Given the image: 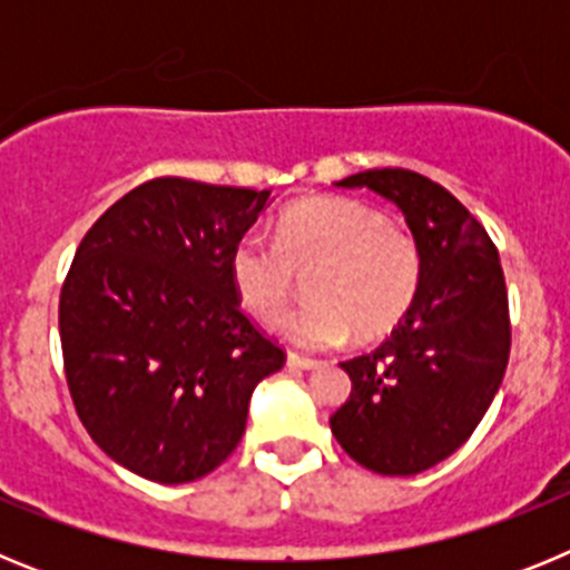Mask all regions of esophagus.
I'll use <instances>...</instances> for the list:
<instances>
[{"mask_svg":"<svg viewBox=\"0 0 570 570\" xmlns=\"http://www.w3.org/2000/svg\"><path fill=\"white\" fill-rule=\"evenodd\" d=\"M322 362L311 360V356H299V354H294V351L288 354V367H296V371H316Z\"/></svg>","mask_w":570,"mask_h":570,"instance_id":"obj_1","label":"esophagus"}]
</instances>
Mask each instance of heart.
<instances>
[{"label": "heart", "instance_id": "heart-1", "mask_svg": "<svg viewBox=\"0 0 570 570\" xmlns=\"http://www.w3.org/2000/svg\"><path fill=\"white\" fill-rule=\"evenodd\" d=\"M311 276L305 305L276 325L299 347H334L354 334H391L420 294L422 254L382 210L345 196H316L282 214L276 239L248 230L230 254V279L256 320L274 322Z\"/></svg>", "mask_w": 570, "mask_h": 570}]
</instances>
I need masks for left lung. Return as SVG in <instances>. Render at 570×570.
<instances>
[{
  "label": "left lung",
  "instance_id": "8db88e82",
  "mask_svg": "<svg viewBox=\"0 0 570 570\" xmlns=\"http://www.w3.org/2000/svg\"><path fill=\"white\" fill-rule=\"evenodd\" d=\"M336 185L374 190L402 210L422 282L391 340L342 362L351 396L331 431L367 471L411 476L454 454L500 391L511 354L500 254L465 205L428 176L376 168Z\"/></svg>",
  "mask_w": 570,
  "mask_h": 570
}]
</instances>
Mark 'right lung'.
I'll list each match as a JSON object with an SVG mask.
<instances>
[{"label":"right lung","instance_id":"obj_1","mask_svg":"<svg viewBox=\"0 0 570 570\" xmlns=\"http://www.w3.org/2000/svg\"><path fill=\"white\" fill-rule=\"evenodd\" d=\"M271 190L159 176L79 242L59 296L65 380L90 440L150 482H194L239 445L285 365L242 314L230 254Z\"/></svg>","mask_w":570,"mask_h":570}]
</instances>
